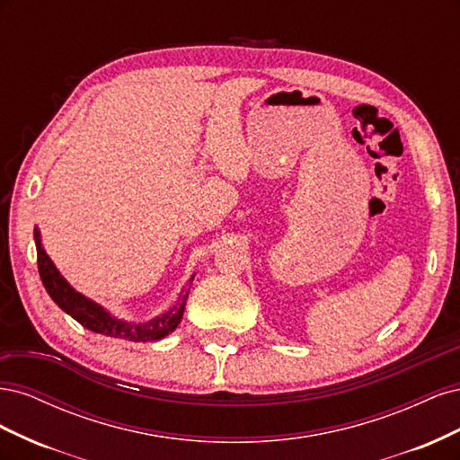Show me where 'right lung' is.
Returning a JSON list of instances; mask_svg holds the SVG:
<instances>
[{
  "label": "right lung",
  "mask_w": 460,
  "mask_h": 460,
  "mask_svg": "<svg viewBox=\"0 0 460 460\" xmlns=\"http://www.w3.org/2000/svg\"><path fill=\"white\" fill-rule=\"evenodd\" d=\"M34 238H36V249H38V272L41 278V284H44V288L48 289L49 297L84 328L95 333H103V336H109V338H119V340H128V341H155L169 336L171 332L176 330L180 320H182L190 291L182 294V297L178 299V303L169 313L153 318L146 324L122 323V320L111 316L103 307H100V305L86 299L84 296H80L78 291H75L66 284V280L59 274V270L55 269L51 259L46 255L44 249H41L38 230H34Z\"/></svg>",
  "instance_id": "1"
}]
</instances>
